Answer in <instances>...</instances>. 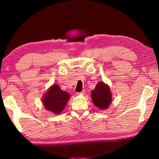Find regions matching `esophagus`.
<instances>
[{"label": "esophagus", "mask_w": 159, "mask_h": 159, "mask_svg": "<svg viewBox=\"0 0 159 159\" xmlns=\"http://www.w3.org/2000/svg\"><path fill=\"white\" fill-rule=\"evenodd\" d=\"M78 95H84L85 94V90H83V91H82V92H80V93H76Z\"/></svg>", "instance_id": "1"}]
</instances>
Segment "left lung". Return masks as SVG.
Returning a JSON list of instances; mask_svg holds the SVG:
<instances>
[{"label": "left lung", "instance_id": "8db88e82", "mask_svg": "<svg viewBox=\"0 0 159 159\" xmlns=\"http://www.w3.org/2000/svg\"><path fill=\"white\" fill-rule=\"evenodd\" d=\"M91 98L93 104L100 109L108 108L112 101L111 90L109 87L104 82H99L95 90L91 92Z\"/></svg>", "mask_w": 159, "mask_h": 159}]
</instances>
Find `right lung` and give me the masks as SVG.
Wrapping results in <instances>:
<instances>
[{
  "instance_id": "1",
  "label": "right lung",
  "mask_w": 159,
  "mask_h": 159,
  "mask_svg": "<svg viewBox=\"0 0 159 159\" xmlns=\"http://www.w3.org/2000/svg\"><path fill=\"white\" fill-rule=\"evenodd\" d=\"M70 98V95L60 89V86L54 84L43 97V104L45 109L55 114L63 111Z\"/></svg>"
}]
</instances>
